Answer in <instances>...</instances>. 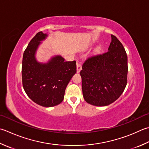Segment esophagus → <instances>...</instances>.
<instances>
[{
  "mask_svg": "<svg viewBox=\"0 0 149 149\" xmlns=\"http://www.w3.org/2000/svg\"><path fill=\"white\" fill-rule=\"evenodd\" d=\"M76 65H77V72L79 73L80 72L81 70L82 69V66H81V65L79 63H77Z\"/></svg>",
  "mask_w": 149,
  "mask_h": 149,
  "instance_id": "obj_1",
  "label": "esophagus"
}]
</instances>
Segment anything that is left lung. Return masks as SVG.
I'll return each mask as SVG.
<instances>
[{
  "label": "left lung",
  "instance_id": "8db88e82",
  "mask_svg": "<svg viewBox=\"0 0 149 149\" xmlns=\"http://www.w3.org/2000/svg\"><path fill=\"white\" fill-rule=\"evenodd\" d=\"M111 39L108 51L87 58L80 72L83 97L94 106L117 100L127 83V53L117 37L111 35Z\"/></svg>",
  "mask_w": 149,
  "mask_h": 149
}]
</instances>
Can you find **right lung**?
Listing matches in <instances>:
<instances>
[{"label": "right lung", "mask_w": 149, "mask_h": 149, "mask_svg": "<svg viewBox=\"0 0 149 149\" xmlns=\"http://www.w3.org/2000/svg\"><path fill=\"white\" fill-rule=\"evenodd\" d=\"M47 36L40 31L28 44L23 54L22 79L24 91L32 101L51 107L63 101L66 86L77 70L75 61H65L61 55L52 57L46 63L38 62L37 49Z\"/></svg>", "instance_id": "obj_1"}]
</instances>
